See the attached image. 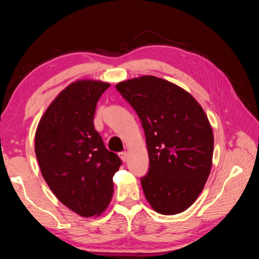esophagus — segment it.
Segmentation results:
<instances>
[{"mask_svg":"<svg viewBox=\"0 0 259 259\" xmlns=\"http://www.w3.org/2000/svg\"><path fill=\"white\" fill-rule=\"evenodd\" d=\"M119 156H120L121 160H122V161H126V159H128V153H126L125 151L120 152V153H119Z\"/></svg>","mask_w":259,"mask_h":259,"instance_id":"34e87169","label":"esophagus"}]
</instances>
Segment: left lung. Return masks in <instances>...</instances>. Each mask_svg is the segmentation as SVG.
Instances as JSON below:
<instances>
[{"mask_svg":"<svg viewBox=\"0 0 259 259\" xmlns=\"http://www.w3.org/2000/svg\"><path fill=\"white\" fill-rule=\"evenodd\" d=\"M115 88L135 109L145 131L149 169L141 186L148 202L162 214L185 211L211 169L213 136L206 113L188 92L152 75Z\"/></svg>","mask_w":259,"mask_h":259,"instance_id":"8db88e82","label":"left lung"}]
</instances>
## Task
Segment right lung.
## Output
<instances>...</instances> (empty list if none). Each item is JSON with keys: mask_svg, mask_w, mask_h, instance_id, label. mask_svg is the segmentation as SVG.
<instances>
[{"mask_svg": "<svg viewBox=\"0 0 259 259\" xmlns=\"http://www.w3.org/2000/svg\"><path fill=\"white\" fill-rule=\"evenodd\" d=\"M109 87L92 80L70 84L48 108L35 134L43 178L63 205L83 217L98 216L108 207L112 178L122 164L93 125L97 103Z\"/></svg>", "mask_w": 259, "mask_h": 259, "instance_id": "right-lung-1", "label": "right lung"}]
</instances>
